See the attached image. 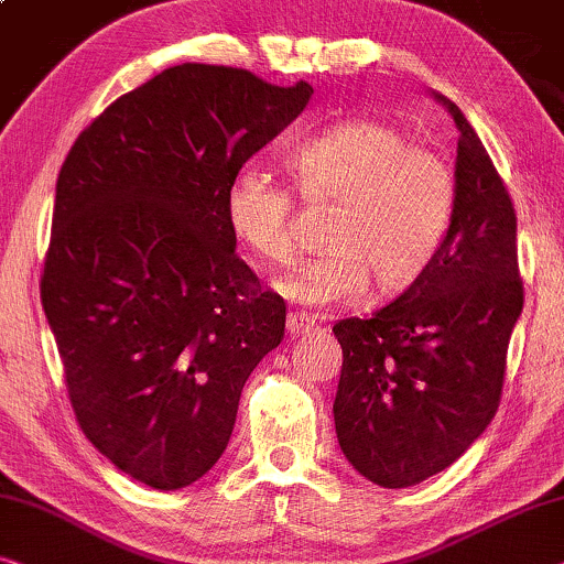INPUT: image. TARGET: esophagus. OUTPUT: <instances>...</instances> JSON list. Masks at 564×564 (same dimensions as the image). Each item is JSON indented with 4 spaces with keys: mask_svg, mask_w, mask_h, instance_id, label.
Returning <instances> with one entry per match:
<instances>
[{
    "mask_svg": "<svg viewBox=\"0 0 564 564\" xmlns=\"http://www.w3.org/2000/svg\"><path fill=\"white\" fill-rule=\"evenodd\" d=\"M285 329H289L291 337H299V335H306V332L314 329V316H306V314H296L291 312L285 316Z\"/></svg>",
    "mask_w": 564,
    "mask_h": 564,
    "instance_id": "esophagus-1",
    "label": "esophagus"
}]
</instances>
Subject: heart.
<instances>
[{
    "instance_id": "heart-1",
    "label": "heart",
    "mask_w": 564,
    "mask_h": 564,
    "mask_svg": "<svg viewBox=\"0 0 564 564\" xmlns=\"http://www.w3.org/2000/svg\"><path fill=\"white\" fill-rule=\"evenodd\" d=\"M301 199L329 206L327 256L275 279L283 299L327 308L358 299L372 283L380 296L414 285L437 260L455 217L457 186L437 153L378 120H350L301 140L289 153ZM293 194L256 165L229 181V232L265 263L296 252L291 232Z\"/></svg>"
}]
</instances>
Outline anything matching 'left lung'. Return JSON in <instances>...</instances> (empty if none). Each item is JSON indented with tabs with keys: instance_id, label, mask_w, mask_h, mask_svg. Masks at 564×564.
I'll use <instances>...</instances> for the list:
<instances>
[{
	"instance_id": "left-lung-1",
	"label": "left lung",
	"mask_w": 564,
	"mask_h": 564,
	"mask_svg": "<svg viewBox=\"0 0 564 564\" xmlns=\"http://www.w3.org/2000/svg\"><path fill=\"white\" fill-rule=\"evenodd\" d=\"M434 99L459 130L447 240L399 299L332 327L343 345L332 409L339 447L383 488L432 478L486 432L523 306L511 196L457 105Z\"/></svg>"
}]
</instances>
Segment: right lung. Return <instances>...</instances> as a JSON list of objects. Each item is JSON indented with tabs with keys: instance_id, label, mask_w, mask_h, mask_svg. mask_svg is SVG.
Masks as SVG:
<instances>
[{
	"instance_id": "1",
	"label": "right lung",
	"mask_w": 564,
	"mask_h": 564,
	"mask_svg": "<svg viewBox=\"0 0 564 564\" xmlns=\"http://www.w3.org/2000/svg\"><path fill=\"white\" fill-rule=\"evenodd\" d=\"M312 94L184 63L109 105L61 165L43 308L78 426L150 488L212 470L281 345L285 304L235 256L225 196Z\"/></svg>"
}]
</instances>
